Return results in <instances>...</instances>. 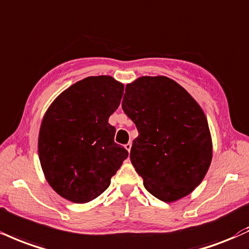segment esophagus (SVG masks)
Returning <instances> with one entry per match:
<instances>
[{
    "label": "esophagus",
    "instance_id": "esophagus-1",
    "mask_svg": "<svg viewBox=\"0 0 249 249\" xmlns=\"http://www.w3.org/2000/svg\"><path fill=\"white\" fill-rule=\"evenodd\" d=\"M131 147H132V142H128L126 143V145H125V148H126L127 151L130 152V151H131Z\"/></svg>",
    "mask_w": 249,
    "mask_h": 249
}]
</instances>
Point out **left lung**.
<instances>
[{
    "label": "left lung",
    "mask_w": 249,
    "mask_h": 249,
    "mask_svg": "<svg viewBox=\"0 0 249 249\" xmlns=\"http://www.w3.org/2000/svg\"><path fill=\"white\" fill-rule=\"evenodd\" d=\"M123 111L138 136L131 162L149 194L163 202L189 195L212 159L206 117L197 102L166 76H143L125 88Z\"/></svg>",
    "instance_id": "8db88e82"
}]
</instances>
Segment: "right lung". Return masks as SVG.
<instances>
[{
	"instance_id": "right-lung-1",
	"label": "right lung",
	"mask_w": 249,
	"mask_h": 249,
	"mask_svg": "<svg viewBox=\"0 0 249 249\" xmlns=\"http://www.w3.org/2000/svg\"><path fill=\"white\" fill-rule=\"evenodd\" d=\"M124 86L111 76L74 83L51 104L38 140L47 182L64 198L87 203L104 193L128 152L115 142L109 117L118 109Z\"/></svg>"
}]
</instances>
